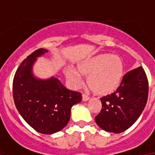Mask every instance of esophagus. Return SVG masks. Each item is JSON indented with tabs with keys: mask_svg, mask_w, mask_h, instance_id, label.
<instances>
[{
	"mask_svg": "<svg viewBox=\"0 0 155 155\" xmlns=\"http://www.w3.org/2000/svg\"><path fill=\"white\" fill-rule=\"evenodd\" d=\"M89 99H90V96H89L88 94H86V93H84V94H82V100H83V101H87Z\"/></svg>",
	"mask_w": 155,
	"mask_h": 155,
	"instance_id": "1",
	"label": "esophagus"
}]
</instances>
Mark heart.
Returning a JSON list of instances; mask_svg holds the SVG:
<instances>
[{"instance_id":"heart-1","label":"heart","mask_w":155,"mask_h":155,"mask_svg":"<svg viewBox=\"0 0 155 155\" xmlns=\"http://www.w3.org/2000/svg\"><path fill=\"white\" fill-rule=\"evenodd\" d=\"M80 73L88 76V84L99 94H107L120 85L124 76V64L120 57L110 54L92 56L78 64ZM67 78L74 86H79L82 76L75 69H67Z\"/></svg>"}]
</instances>
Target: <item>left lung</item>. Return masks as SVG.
Listing matches in <instances>:
<instances>
[{"label": "left lung", "instance_id": "left-lung-1", "mask_svg": "<svg viewBox=\"0 0 155 155\" xmlns=\"http://www.w3.org/2000/svg\"><path fill=\"white\" fill-rule=\"evenodd\" d=\"M149 93L148 79L141 66L127 72L116 91L100 98L101 111L95 122L102 129L114 134L125 131L141 116Z\"/></svg>", "mask_w": 155, "mask_h": 155}]
</instances>
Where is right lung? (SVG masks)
<instances>
[{
	"mask_svg": "<svg viewBox=\"0 0 155 155\" xmlns=\"http://www.w3.org/2000/svg\"><path fill=\"white\" fill-rule=\"evenodd\" d=\"M45 52L46 49H37L21 62L13 81V97L30 126L40 134H51L66 126L72 107L81 101V94L64 87L56 78L39 80L33 77L32 65Z\"/></svg>",
	"mask_w": 155,
	"mask_h": 155,
	"instance_id": "right-lung-1",
	"label": "right lung"
}]
</instances>
